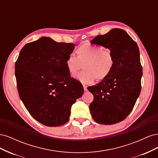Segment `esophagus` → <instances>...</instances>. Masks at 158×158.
Segmentation results:
<instances>
[{"label": "esophagus", "mask_w": 158, "mask_h": 158, "mask_svg": "<svg viewBox=\"0 0 158 158\" xmlns=\"http://www.w3.org/2000/svg\"><path fill=\"white\" fill-rule=\"evenodd\" d=\"M83 88H84V92H87V91H88V89H87V86H86V85H83Z\"/></svg>", "instance_id": "esophagus-1"}]
</instances>
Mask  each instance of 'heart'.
<instances>
[{
	"label": "heart",
	"instance_id": "heart-1",
	"mask_svg": "<svg viewBox=\"0 0 158 158\" xmlns=\"http://www.w3.org/2000/svg\"><path fill=\"white\" fill-rule=\"evenodd\" d=\"M76 57L69 55L65 60L69 73L74 75L82 68L85 70L74 77L84 84L92 83L95 79H106L111 73L114 66V58L111 51L101 46L84 44L76 50Z\"/></svg>",
	"mask_w": 158,
	"mask_h": 158
}]
</instances>
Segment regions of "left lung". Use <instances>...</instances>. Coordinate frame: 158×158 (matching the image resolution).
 I'll return each instance as SVG.
<instances>
[{"label":"left lung","mask_w":158,"mask_h":158,"mask_svg":"<svg viewBox=\"0 0 158 158\" xmlns=\"http://www.w3.org/2000/svg\"><path fill=\"white\" fill-rule=\"evenodd\" d=\"M92 44L111 51L114 66L108 77L88 87L94 95L89 111L94 120L102 125H112L125 119L135 106L141 90L142 68L136 43L123 30L111 29L95 37Z\"/></svg>","instance_id":"left-lung-1"}]
</instances>
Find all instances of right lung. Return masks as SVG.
<instances>
[{
  "label": "right lung",
  "instance_id": "right-lung-1",
  "mask_svg": "<svg viewBox=\"0 0 158 158\" xmlns=\"http://www.w3.org/2000/svg\"><path fill=\"white\" fill-rule=\"evenodd\" d=\"M75 45L42 37L23 46L16 62L20 99L31 115L45 126L65 124L72 106L84 94L83 86L70 78L65 64Z\"/></svg>",
  "mask_w": 158,
  "mask_h": 158
}]
</instances>
